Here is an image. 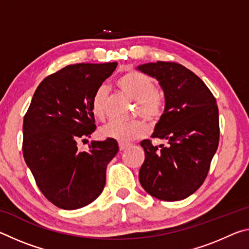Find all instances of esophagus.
Listing matches in <instances>:
<instances>
[{"mask_svg":"<svg viewBox=\"0 0 249 249\" xmlns=\"http://www.w3.org/2000/svg\"><path fill=\"white\" fill-rule=\"evenodd\" d=\"M119 147H120V150L121 151H123V150H125V149H127L128 147H129V144H123V142H120L119 144Z\"/></svg>","mask_w":249,"mask_h":249,"instance_id":"34e87169","label":"esophagus"}]
</instances>
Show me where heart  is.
I'll list each match as a JSON object with an SVG mask.
<instances>
[{
	"label": "heart",
	"instance_id": "b5f03b06",
	"mask_svg": "<svg viewBox=\"0 0 249 249\" xmlns=\"http://www.w3.org/2000/svg\"><path fill=\"white\" fill-rule=\"evenodd\" d=\"M120 89L138 102V113L150 123H155L162 114L163 100L157 92V87L153 78L142 71L128 69L117 80ZM108 88L102 84L95 90L92 96V112L95 117L102 120L107 112V101ZM100 136L120 142H129L145 137L148 127L142 121H134L130 123L109 122L100 128Z\"/></svg>",
	"mask_w": 249,
	"mask_h": 249
}]
</instances>
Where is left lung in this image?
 Here are the masks:
<instances>
[{"label": "left lung", "mask_w": 249, "mask_h": 249, "mask_svg": "<svg viewBox=\"0 0 249 249\" xmlns=\"http://www.w3.org/2000/svg\"><path fill=\"white\" fill-rule=\"evenodd\" d=\"M137 69L159 81L165 111L153 138L167 147L141 142L145 160L140 182L151 196L163 201L183 200L199 189L208 176L220 140L216 100L196 74L177 62L157 61Z\"/></svg>", "instance_id": "8db88e82"}]
</instances>
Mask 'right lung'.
Here are the masks:
<instances>
[{
	"label": "right lung",
	"instance_id": "1",
	"mask_svg": "<svg viewBox=\"0 0 249 249\" xmlns=\"http://www.w3.org/2000/svg\"><path fill=\"white\" fill-rule=\"evenodd\" d=\"M117 62L67 66L37 88L24 116L23 155L41 193L58 208L77 210L102 193L107 163L119 151L114 140L91 142L96 126L92 112L95 90Z\"/></svg>",
	"mask_w": 249,
	"mask_h": 249
}]
</instances>
